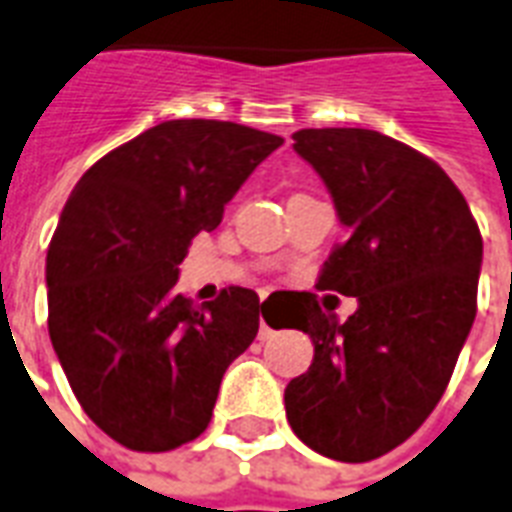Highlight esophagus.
Returning a JSON list of instances; mask_svg holds the SVG:
<instances>
[{
  "instance_id": "1",
  "label": "esophagus",
  "mask_w": 512,
  "mask_h": 512,
  "mask_svg": "<svg viewBox=\"0 0 512 512\" xmlns=\"http://www.w3.org/2000/svg\"><path fill=\"white\" fill-rule=\"evenodd\" d=\"M272 338V327L264 322V317H259V341H269Z\"/></svg>"
}]
</instances>
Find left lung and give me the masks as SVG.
Masks as SVG:
<instances>
[{"label": "left lung", "mask_w": 512, "mask_h": 512, "mask_svg": "<svg viewBox=\"0 0 512 512\" xmlns=\"http://www.w3.org/2000/svg\"><path fill=\"white\" fill-rule=\"evenodd\" d=\"M293 150L325 182L349 237L320 275L357 298L341 322L312 293L296 330L312 367L285 388L306 447L367 463L418 431L439 404L476 320L484 243L463 192L439 163L372 129H301Z\"/></svg>", "instance_id": "1"}]
</instances>
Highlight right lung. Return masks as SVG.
Segmentation results:
<instances>
[{
	"instance_id": "right-lung-1",
	"label": "right lung",
	"mask_w": 512,
	"mask_h": 512,
	"mask_svg": "<svg viewBox=\"0 0 512 512\" xmlns=\"http://www.w3.org/2000/svg\"><path fill=\"white\" fill-rule=\"evenodd\" d=\"M280 145L232 121H163L73 187L47 251L49 338L84 412L118 444L169 452L206 431L264 304L227 288L195 306L177 293L179 264Z\"/></svg>"
}]
</instances>
